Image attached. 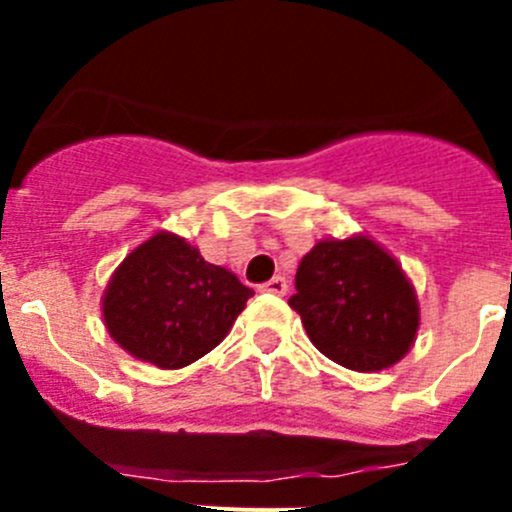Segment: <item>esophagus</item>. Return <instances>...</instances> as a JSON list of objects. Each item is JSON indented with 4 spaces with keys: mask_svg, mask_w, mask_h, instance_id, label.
Wrapping results in <instances>:
<instances>
[{
    "mask_svg": "<svg viewBox=\"0 0 512 512\" xmlns=\"http://www.w3.org/2000/svg\"><path fill=\"white\" fill-rule=\"evenodd\" d=\"M261 292H269V295H284L287 292V279L284 277H274L269 279V282L261 284Z\"/></svg>",
    "mask_w": 512,
    "mask_h": 512,
    "instance_id": "34e87169",
    "label": "esophagus"
}]
</instances>
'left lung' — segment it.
I'll return each mask as SVG.
<instances>
[{"instance_id": "obj_1", "label": "left lung", "mask_w": 512, "mask_h": 512, "mask_svg": "<svg viewBox=\"0 0 512 512\" xmlns=\"http://www.w3.org/2000/svg\"><path fill=\"white\" fill-rule=\"evenodd\" d=\"M297 312L320 354L354 372H382L408 354L420 325L410 279L369 235L328 238L302 256Z\"/></svg>"}]
</instances>
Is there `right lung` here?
<instances>
[{"label": "right lung", "instance_id": "add662e5", "mask_svg": "<svg viewBox=\"0 0 512 512\" xmlns=\"http://www.w3.org/2000/svg\"><path fill=\"white\" fill-rule=\"evenodd\" d=\"M253 289L169 230L125 256L104 289L107 333L130 356L182 369L228 336Z\"/></svg>", "mask_w": 512, "mask_h": 512}]
</instances>
